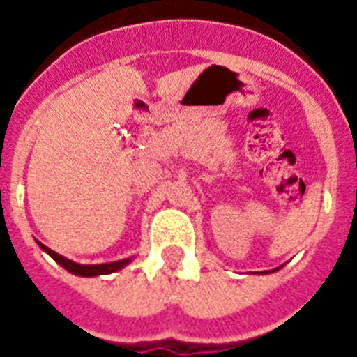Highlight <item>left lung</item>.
<instances>
[{
    "label": "left lung",
    "instance_id": "1",
    "mask_svg": "<svg viewBox=\"0 0 357 357\" xmlns=\"http://www.w3.org/2000/svg\"><path fill=\"white\" fill-rule=\"evenodd\" d=\"M277 270H279V268H275V270H270V272H277ZM263 273H268V272H263Z\"/></svg>",
    "mask_w": 357,
    "mask_h": 357
}]
</instances>
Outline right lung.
<instances>
[{"label": "right lung", "instance_id": "1", "mask_svg": "<svg viewBox=\"0 0 357 357\" xmlns=\"http://www.w3.org/2000/svg\"><path fill=\"white\" fill-rule=\"evenodd\" d=\"M39 247L43 248V250L46 252L50 257H53V259L61 264L62 268H66L68 272L75 273V275H80V277H98V275H107V273H114V272H118V270H121L123 266H127V264L132 261V257H128V259L114 261V263H105V264H78V263H75V261L64 257V255L53 252L52 248H48L46 245H43V243H39Z\"/></svg>", "mask_w": 357, "mask_h": 357}]
</instances>
